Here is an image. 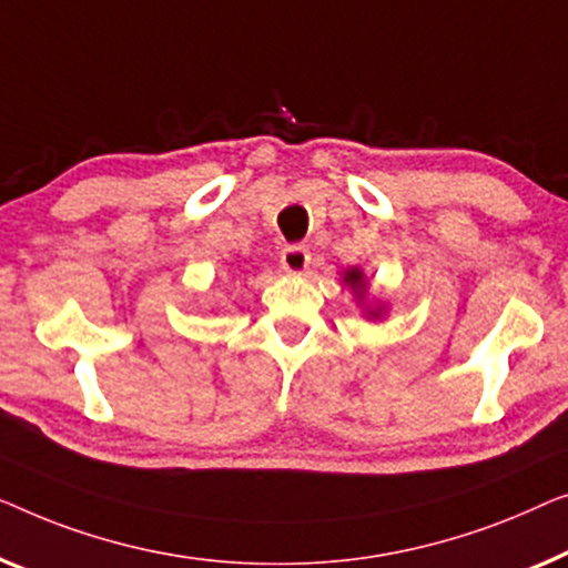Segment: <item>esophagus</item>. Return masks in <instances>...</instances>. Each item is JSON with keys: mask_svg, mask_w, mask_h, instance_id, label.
Here are the masks:
<instances>
[{"mask_svg": "<svg viewBox=\"0 0 568 568\" xmlns=\"http://www.w3.org/2000/svg\"><path fill=\"white\" fill-rule=\"evenodd\" d=\"M281 262H283V267L287 270V273H293V275L306 273L308 265H311L308 246H303V244L285 246V250L281 252Z\"/></svg>", "mask_w": 568, "mask_h": 568, "instance_id": "esophagus-1", "label": "esophagus"}]
</instances>
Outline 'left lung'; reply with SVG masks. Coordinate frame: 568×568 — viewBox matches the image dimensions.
Instances as JSON below:
<instances>
[{
    "mask_svg": "<svg viewBox=\"0 0 568 568\" xmlns=\"http://www.w3.org/2000/svg\"><path fill=\"white\" fill-rule=\"evenodd\" d=\"M345 285L353 287V293L357 295V301L365 298L367 283H365V275H363L361 267L347 270V273H345ZM367 316H371V318H381V316H383V306H367Z\"/></svg>",
    "mask_w": 568,
    "mask_h": 568,
    "instance_id": "obj_1",
    "label": "left lung"
}]
</instances>
